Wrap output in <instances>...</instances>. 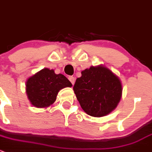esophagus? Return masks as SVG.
<instances>
[{"label":"esophagus","instance_id":"34e87169","mask_svg":"<svg viewBox=\"0 0 152 152\" xmlns=\"http://www.w3.org/2000/svg\"><path fill=\"white\" fill-rule=\"evenodd\" d=\"M69 80L70 82L72 83V85H74L75 82V78L73 76H69Z\"/></svg>","mask_w":152,"mask_h":152}]
</instances>
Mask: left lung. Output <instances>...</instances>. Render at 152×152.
Returning a JSON list of instances; mask_svg holds the SVG:
<instances>
[{
    "mask_svg": "<svg viewBox=\"0 0 152 152\" xmlns=\"http://www.w3.org/2000/svg\"><path fill=\"white\" fill-rule=\"evenodd\" d=\"M73 90L84 112L102 117L112 112L121 100L122 85L119 77L103 65L81 72Z\"/></svg>",
    "mask_w": 152,
    "mask_h": 152,
    "instance_id": "obj_1",
    "label": "left lung"
}]
</instances>
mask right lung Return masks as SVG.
Listing matches in <instances>:
<instances>
[{"mask_svg": "<svg viewBox=\"0 0 152 152\" xmlns=\"http://www.w3.org/2000/svg\"><path fill=\"white\" fill-rule=\"evenodd\" d=\"M72 86V84L64 75L44 68L27 80L26 91L32 105L44 108L54 103L61 89Z\"/></svg>", "mask_w": 152, "mask_h": 152, "instance_id": "1", "label": "right lung"}]
</instances>
